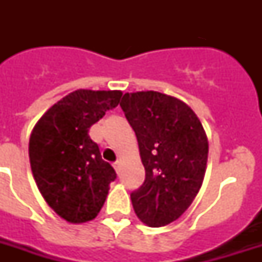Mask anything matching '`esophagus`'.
<instances>
[{
  "label": "esophagus",
  "mask_w": 262,
  "mask_h": 262,
  "mask_svg": "<svg viewBox=\"0 0 262 262\" xmlns=\"http://www.w3.org/2000/svg\"><path fill=\"white\" fill-rule=\"evenodd\" d=\"M113 167L115 168L117 174H119V171H121V162H115V163L113 164Z\"/></svg>",
  "instance_id": "obj_1"
}]
</instances>
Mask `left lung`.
<instances>
[{"instance_id":"1","label":"left lung","mask_w":262,"mask_h":262,"mask_svg":"<svg viewBox=\"0 0 262 262\" xmlns=\"http://www.w3.org/2000/svg\"><path fill=\"white\" fill-rule=\"evenodd\" d=\"M119 106L145 168V181L130 194L133 209L148 227L167 226L190 207L203 185L207 133L186 103L162 92H127Z\"/></svg>"}]
</instances>
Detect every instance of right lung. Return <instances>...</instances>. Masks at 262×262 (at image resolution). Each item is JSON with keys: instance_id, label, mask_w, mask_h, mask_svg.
<instances>
[{"instance_id": "1", "label": "right lung", "mask_w": 262, "mask_h": 262, "mask_svg": "<svg viewBox=\"0 0 262 262\" xmlns=\"http://www.w3.org/2000/svg\"><path fill=\"white\" fill-rule=\"evenodd\" d=\"M121 96V91H73L32 129L28 154L36 186L49 207L69 223L95 219L117 178L88 132L118 106Z\"/></svg>"}]
</instances>
